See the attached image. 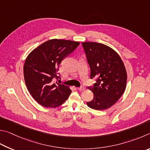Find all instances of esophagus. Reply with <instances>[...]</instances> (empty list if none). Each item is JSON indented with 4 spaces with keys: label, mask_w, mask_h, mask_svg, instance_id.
<instances>
[{
    "label": "esophagus",
    "mask_w": 150,
    "mask_h": 150,
    "mask_svg": "<svg viewBox=\"0 0 150 150\" xmlns=\"http://www.w3.org/2000/svg\"><path fill=\"white\" fill-rule=\"evenodd\" d=\"M85 87H83V86H81V87H80V88H78V90H79V91H83L85 90Z\"/></svg>",
    "instance_id": "esophagus-1"
}]
</instances>
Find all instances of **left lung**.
I'll return each mask as SVG.
<instances>
[{
	"mask_svg": "<svg viewBox=\"0 0 150 150\" xmlns=\"http://www.w3.org/2000/svg\"><path fill=\"white\" fill-rule=\"evenodd\" d=\"M90 67V78L96 83L88 89L93 99L87 105L95 110H104L116 103L125 92L127 74L122 59L113 49L96 42L82 43Z\"/></svg>",
	"mask_w": 150,
	"mask_h": 150,
	"instance_id": "8db88e82",
	"label": "left lung"
}]
</instances>
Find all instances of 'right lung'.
<instances>
[{
	"label": "right lung",
	"mask_w": 150,
	"mask_h": 150,
	"mask_svg": "<svg viewBox=\"0 0 150 150\" xmlns=\"http://www.w3.org/2000/svg\"><path fill=\"white\" fill-rule=\"evenodd\" d=\"M79 42L51 39L45 42L25 60L23 75L26 86L33 99L45 107H57L64 103L72 92L67 86L57 82L60 63L74 51Z\"/></svg>",
	"instance_id": "right-lung-1"
}]
</instances>
